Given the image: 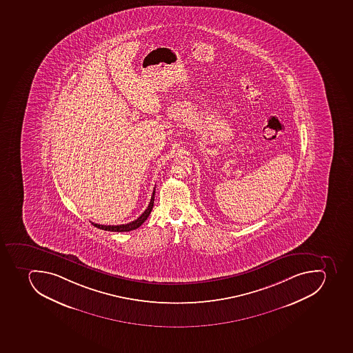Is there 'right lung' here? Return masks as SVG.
Returning <instances> with one entry per match:
<instances>
[{"label": "right lung", "mask_w": 353, "mask_h": 353, "mask_svg": "<svg viewBox=\"0 0 353 353\" xmlns=\"http://www.w3.org/2000/svg\"><path fill=\"white\" fill-rule=\"evenodd\" d=\"M154 194H155V188L153 190V193H152L151 201L148 203V208H146V210L143 212L141 216L137 218V220H134L132 223H125V225H98V223H92V225L97 227V228L103 229V230L106 231H116V232H124V231H130L134 230V229L139 228V225H142L146 219H148V216L151 214L152 209H153V205H154Z\"/></svg>", "instance_id": "right-lung-1"}]
</instances>
